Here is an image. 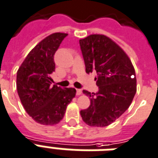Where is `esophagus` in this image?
Masks as SVG:
<instances>
[{
  "mask_svg": "<svg viewBox=\"0 0 158 158\" xmlns=\"http://www.w3.org/2000/svg\"><path fill=\"white\" fill-rule=\"evenodd\" d=\"M82 94V90L79 89H76V94L77 95H80Z\"/></svg>",
  "mask_w": 158,
  "mask_h": 158,
  "instance_id": "obj_1",
  "label": "esophagus"
}]
</instances>
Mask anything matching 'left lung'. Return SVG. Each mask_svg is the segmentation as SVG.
I'll use <instances>...</instances> for the list:
<instances>
[{"label":"left lung","mask_w":158,"mask_h":158,"mask_svg":"<svg viewBox=\"0 0 158 158\" xmlns=\"http://www.w3.org/2000/svg\"><path fill=\"white\" fill-rule=\"evenodd\" d=\"M87 74L96 72L97 93L83 90L90 105L81 110L82 119L91 127H106L118 118L132 103L137 91L135 70L121 47L103 35L79 40Z\"/></svg>","instance_id":"left-lung-1"}]
</instances>
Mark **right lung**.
<instances>
[{"instance_id":"right-lung-1","label":"right lung","mask_w":158,"mask_h":158,"mask_svg":"<svg viewBox=\"0 0 158 158\" xmlns=\"http://www.w3.org/2000/svg\"><path fill=\"white\" fill-rule=\"evenodd\" d=\"M67 35L59 32L47 36L31 50L17 71L16 88L21 103L40 124L59 123L76 94L74 88L52 85L50 77L55 69L54 55Z\"/></svg>"}]
</instances>
